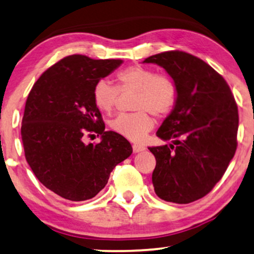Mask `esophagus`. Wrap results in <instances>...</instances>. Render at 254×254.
<instances>
[{"instance_id":"1","label":"esophagus","mask_w":254,"mask_h":254,"mask_svg":"<svg viewBox=\"0 0 254 254\" xmlns=\"http://www.w3.org/2000/svg\"><path fill=\"white\" fill-rule=\"evenodd\" d=\"M132 149H133V153H140V151L145 150L146 148L141 145H137V143H134V145L132 146Z\"/></svg>"}]
</instances>
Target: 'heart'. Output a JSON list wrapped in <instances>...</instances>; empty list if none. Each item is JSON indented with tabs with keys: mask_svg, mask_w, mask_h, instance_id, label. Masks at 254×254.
Instances as JSON below:
<instances>
[{
	"mask_svg": "<svg viewBox=\"0 0 254 254\" xmlns=\"http://www.w3.org/2000/svg\"><path fill=\"white\" fill-rule=\"evenodd\" d=\"M117 86L100 79L93 88V101L99 111L111 114L120 98V92H134L132 108L134 113L116 116L111 128L127 140L140 142L154 127L150 113L158 117L168 115L177 100L176 84L170 77L156 74L142 66H131L116 75Z\"/></svg>",
	"mask_w": 254,
	"mask_h": 254,
	"instance_id": "heart-1",
	"label": "heart"
}]
</instances>
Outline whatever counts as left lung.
<instances>
[{"label": "left lung", "mask_w": 254, "mask_h": 254, "mask_svg": "<svg viewBox=\"0 0 254 254\" xmlns=\"http://www.w3.org/2000/svg\"><path fill=\"white\" fill-rule=\"evenodd\" d=\"M143 63L163 67L177 88L175 108L156 132L173 143L148 148L156 158L155 192L166 202L191 203L209 194L235 155V98L218 71L187 52H161Z\"/></svg>", "instance_id": "obj_1"}]
</instances>
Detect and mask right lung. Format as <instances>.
<instances>
[{
	"instance_id": "right-lung-1",
	"label": "right lung",
	"mask_w": 254,
	"mask_h": 254,
	"mask_svg": "<svg viewBox=\"0 0 254 254\" xmlns=\"http://www.w3.org/2000/svg\"><path fill=\"white\" fill-rule=\"evenodd\" d=\"M123 62L67 56L48 68L25 105L21 140L25 157L43 186L60 197L81 202L96 196L115 166L132 154L131 143L105 131L93 88ZM102 135L98 144L85 136Z\"/></svg>"
}]
</instances>
